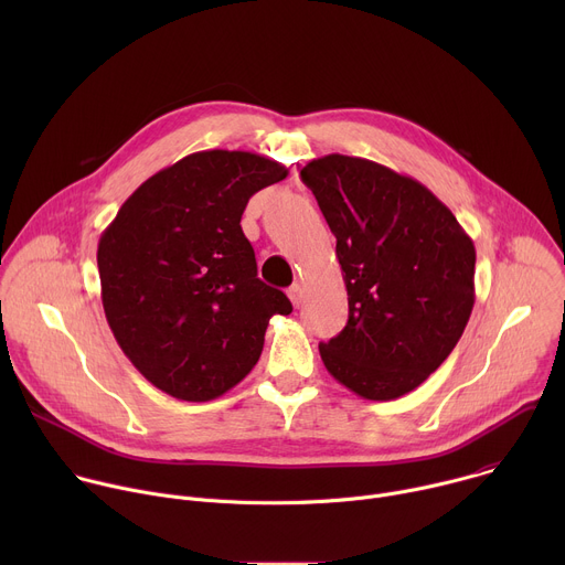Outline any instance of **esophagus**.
Masks as SVG:
<instances>
[{"instance_id": "obj_1", "label": "esophagus", "mask_w": 565, "mask_h": 565, "mask_svg": "<svg viewBox=\"0 0 565 565\" xmlns=\"http://www.w3.org/2000/svg\"><path fill=\"white\" fill-rule=\"evenodd\" d=\"M288 297H290L292 306H295V308H299V306H301V297H303L301 286H299V284H292V286L288 288Z\"/></svg>"}]
</instances>
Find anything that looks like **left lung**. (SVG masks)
<instances>
[{
	"label": "left lung",
	"mask_w": 565,
	"mask_h": 565,
	"mask_svg": "<svg viewBox=\"0 0 565 565\" xmlns=\"http://www.w3.org/2000/svg\"><path fill=\"white\" fill-rule=\"evenodd\" d=\"M301 181L338 238L349 321L319 342L329 373L364 399L420 386L458 344L473 308V241L423 183L329 153Z\"/></svg>",
	"instance_id": "1"
}]
</instances>
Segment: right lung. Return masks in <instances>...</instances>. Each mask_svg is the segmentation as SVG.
<instances>
[{"label":"right lung","mask_w":565,"mask_h":565,"mask_svg":"<svg viewBox=\"0 0 565 565\" xmlns=\"http://www.w3.org/2000/svg\"><path fill=\"white\" fill-rule=\"evenodd\" d=\"M288 177L253 151H196L147 179L98 244L116 342L160 391L207 402L244 380L290 299L257 277L241 230L250 196Z\"/></svg>","instance_id":"right-lung-1"}]
</instances>
